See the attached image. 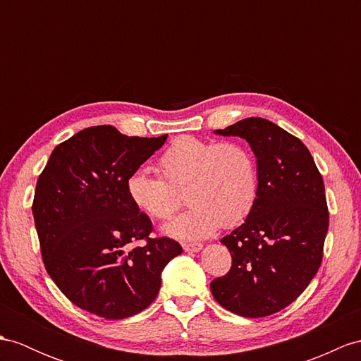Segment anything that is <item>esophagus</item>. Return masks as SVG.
<instances>
[{
  "label": "esophagus",
  "mask_w": 361,
  "mask_h": 361,
  "mask_svg": "<svg viewBox=\"0 0 361 361\" xmlns=\"http://www.w3.org/2000/svg\"><path fill=\"white\" fill-rule=\"evenodd\" d=\"M182 248L187 252H199L202 248H204V245L202 243H183Z\"/></svg>",
  "instance_id": "1"
}]
</instances>
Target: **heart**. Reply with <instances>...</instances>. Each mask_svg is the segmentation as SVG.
I'll use <instances>...</instances> for the list:
<instances>
[{"mask_svg":"<svg viewBox=\"0 0 361 361\" xmlns=\"http://www.w3.org/2000/svg\"><path fill=\"white\" fill-rule=\"evenodd\" d=\"M166 181L148 169L135 170L126 182L130 200L154 219H169L187 188L191 207L164 226L182 240L205 239L217 228L240 224L256 202L257 170L248 148L237 142H211L182 136L159 159Z\"/></svg>","mask_w":361,"mask_h":361,"instance_id":"heart-1","label":"heart"}]
</instances>
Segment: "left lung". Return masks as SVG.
Returning a JSON list of instances; mask_svg holds the SVG:
<instances>
[{
    "mask_svg": "<svg viewBox=\"0 0 361 361\" xmlns=\"http://www.w3.org/2000/svg\"><path fill=\"white\" fill-rule=\"evenodd\" d=\"M214 133L250 144L257 195L245 222L221 239L233 265L211 282V294L242 317H267L291 305L320 268L329 226L323 179L302 140L268 119L247 118Z\"/></svg>",
    "mask_w": 361,
    "mask_h": 361,
    "instance_id": "obj_1",
    "label": "left lung"
}]
</instances>
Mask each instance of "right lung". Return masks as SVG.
Listing matches in <instances>:
<instances>
[{
	"instance_id": "add662e5",
	"label": "right lung",
	"mask_w": 361,
	"mask_h": 361,
	"mask_svg": "<svg viewBox=\"0 0 361 361\" xmlns=\"http://www.w3.org/2000/svg\"><path fill=\"white\" fill-rule=\"evenodd\" d=\"M165 140L89 127L55 147L37 182L32 211L49 276L70 302L102 319L150 306L166 263L182 252L169 237L152 239L150 217L126 188ZM142 238L144 247L129 248Z\"/></svg>"
}]
</instances>
